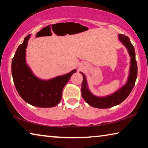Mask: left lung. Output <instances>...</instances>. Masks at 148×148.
I'll return each mask as SVG.
<instances>
[{
	"label": "left lung",
	"instance_id": "left-lung-1",
	"mask_svg": "<svg viewBox=\"0 0 148 148\" xmlns=\"http://www.w3.org/2000/svg\"><path fill=\"white\" fill-rule=\"evenodd\" d=\"M119 40L127 49L131 60H130L129 73L127 80L123 86L113 93L106 96H96L92 93L89 88L86 77L83 72H80L83 76L82 84V95L87 104L92 107L97 108H108L121 103L127 98L134 86L137 77V63L136 61L134 46L130 39L123 34H118Z\"/></svg>",
	"mask_w": 148,
	"mask_h": 148
}]
</instances>
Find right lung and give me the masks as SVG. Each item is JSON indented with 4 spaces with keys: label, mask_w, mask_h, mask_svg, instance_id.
I'll return each mask as SVG.
<instances>
[{
    "label": "right lung",
    "mask_w": 148,
    "mask_h": 148,
    "mask_svg": "<svg viewBox=\"0 0 148 148\" xmlns=\"http://www.w3.org/2000/svg\"><path fill=\"white\" fill-rule=\"evenodd\" d=\"M31 35L25 38L12 59L14 83L20 97L28 104L40 108L54 107L61 101L62 89L76 70L49 79L37 77L26 61V49Z\"/></svg>",
    "instance_id": "obj_1"
}]
</instances>
